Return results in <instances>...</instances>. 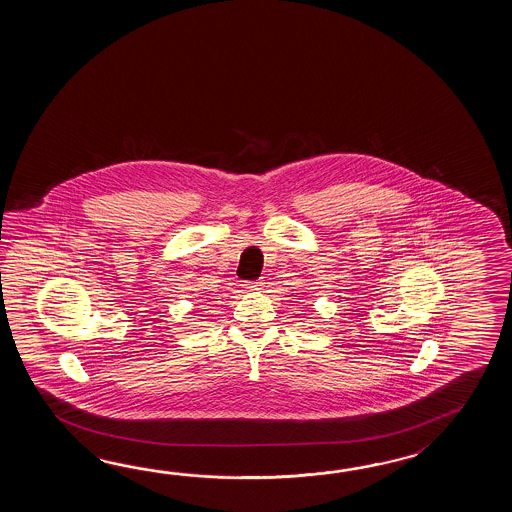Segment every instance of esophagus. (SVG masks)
Listing matches in <instances>:
<instances>
[{"mask_svg":"<svg viewBox=\"0 0 512 512\" xmlns=\"http://www.w3.org/2000/svg\"><path fill=\"white\" fill-rule=\"evenodd\" d=\"M261 287H263V282H261V280L247 282V289H251V291H260Z\"/></svg>","mask_w":512,"mask_h":512,"instance_id":"34e87169","label":"esophagus"}]
</instances>
